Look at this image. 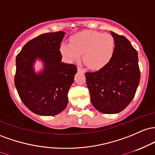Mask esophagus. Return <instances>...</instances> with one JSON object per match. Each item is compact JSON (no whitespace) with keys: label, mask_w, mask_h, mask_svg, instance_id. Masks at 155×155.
<instances>
[{"label":"esophagus","mask_w":155,"mask_h":155,"mask_svg":"<svg viewBox=\"0 0 155 155\" xmlns=\"http://www.w3.org/2000/svg\"><path fill=\"white\" fill-rule=\"evenodd\" d=\"M78 72H82V71H83V69L81 67H78Z\"/></svg>","instance_id":"esophagus-1"}]
</instances>
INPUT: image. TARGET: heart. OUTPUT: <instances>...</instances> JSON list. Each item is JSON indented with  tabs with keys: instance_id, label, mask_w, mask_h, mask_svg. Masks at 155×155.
<instances>
[{
	"instance_id": "obj_1",
	"label": "heart",
	"mask_w": 155,
	"mask_h": 155,
	"mask_svg": "<svg viewBox=\"0 0 155 155\" xmlns=\"http://www.w3.org/2000/svg\"><path fill=\"white\" fill-rule=\"evenodd\" d=\"M115 47V39L110 34L86 31L73 36L71 44H61L60 50L69 61L79 60L83 54V62L88 68L99 69L110 61Z\"/></svg>"
}]
</instances>
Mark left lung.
Segmentation results:
<instances>
[{
    "instance_id": "8db88e82",
    "label": "left lung",
    "mask_w": 155,
    "mask_h": 155,
    "mask_svg": "<svg viewBox=\"0 0 155 155\" xmlns=\"http://www.w3.org/2000/svg\"><path fill=\"white\" fill-rule=\"evenodd\" d=\"M111 34L116 42L112 58L99 71L85 74L92 105L107 114L121 112L129 105L140 78L137 50L125 36Z\"/></svg>"
}]
</instances>
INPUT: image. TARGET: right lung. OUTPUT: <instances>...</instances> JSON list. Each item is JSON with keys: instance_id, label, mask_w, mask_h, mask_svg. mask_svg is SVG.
Instances as JSON below:
<instances>
[{"instance_id": "add662e5", "label": "right lung", "mask_w": 155, "mask_h": 155, "mask_svg": "<svg viewBox=\"0 0 155 155\" xmlns=\"http://www.w3.org/2000/svg\"><path fill=\"white\" fill-rule=\"evenodd\" d=\"M64 31L41 34L28 41L16 57L15 85L22 102L34 114L55 116L68 103V92L77 73L74 64L61 62L59 50ZM36 58L45 69L36 75L32 64Z\"/></svg>"}]
</instances>
